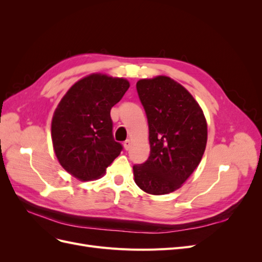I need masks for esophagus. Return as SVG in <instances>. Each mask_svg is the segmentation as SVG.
I'll list each match as a JSON object with an SVG mask.
<instances>
[{
  "instance_id": "obj_1",
  "label": "esophagus",
  "mask_w": 262,
  "mask_h": 262,
  "mask_svg": "<svg viewBox=\"0 0 262 262\" xmlns=\"http://www.w3.org/2000/svg\"><path fill=\"white\" fill-rule=\"evenodd\" d=\"M130 145H131V141H130L129 139L125 140V141L123 142V147H124L125 150H128V149L130 148Z\"/></svg>"
}]
</instances>
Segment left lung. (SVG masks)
I'll list each match as a JSON object with an SVG mask.
<instances>
[{
	"label": "left lung",
	"mask_w": 262,
	"mask_h": 262,
	"mask_svg": "<svg viewBox=\"0 0 262 262\" xmlns=\"http://www.w3.org/2000/svg\"><path fill=\"white\" fill-rule=\"evenodd\" d=\"M148 122L150 153L133 166L136 184L150 194L175 191L200 164L208 126L199 104L184 86L167 76L137 83Z\"/></svg>",
	"instance_id": "left-lung-1"
}]
</instances>
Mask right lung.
Returning a JSON list of instances; mask_svg holds the SVG:
<instances>
[{"instance_id":"right-lung-1","label":"right lung","mask_w":262,"mask_h":262,"mask_svg":"<svg viewBox=\"0 0 262 262\" xmlns=\"http://www.w3.org/2000/svg\"><path fill=\"white\" fill-rule=\"evenodd\" d=\"M124 78L92 74L76 82L55 109L51 137L61 166L82 181L104 175L122 145L113 136L110 110L129 89Z\"/></svg>"}]
</instances>
